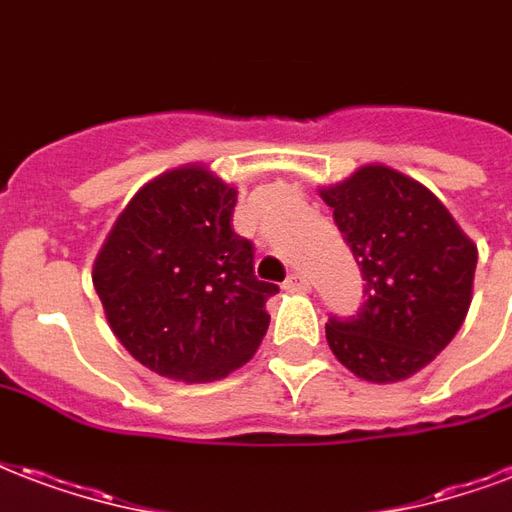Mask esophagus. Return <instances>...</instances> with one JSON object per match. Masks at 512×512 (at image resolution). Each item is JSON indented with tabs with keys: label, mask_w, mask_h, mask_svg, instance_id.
Returning <instances> with one entry per match:
<instances>
[{
	"label": "esophagus",
	"mask_w": 512,
	"mask_h": 512,
	"mask_svg": "<svg viewBox=\"0 0 512 512\" xmlns=\"http://www.w3.org/2000/svg\"><path fill=\"white\" fill-rule=\"evenodd\" d=\"M285 290H293V293H306V290H309V279H306L304 274L293 271V274L287 276Z\"/></svg>",
	"instance_id": "34e87169"
}]
</instances>
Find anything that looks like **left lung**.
Instances as JSON below:
<instances>
[{
  "mask_svg": "<svg viewBox=\"0 0 512 512\" xmlns=\"http://www.w3.org/2000/svg\"><path fill=\"white\" fill-rule=\"evenodd\" d=\"M320 195L366 282L358 312L328 317V347L361 380H407L464 323L478 246L437 195L385 165L355 170Z\"/></svg>",
  "mask_w": 512,
  "mask_h": 512,
  "instance_id": "obj_1",
  "label": "left lung"
}]
</instances>
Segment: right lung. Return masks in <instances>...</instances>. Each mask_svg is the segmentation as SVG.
Masks as SVG:
<instances>
[{
    "mask_svg": "<svg viewBox=\"0 0 512 512\" xmlns=\"http://www.w3.org/2000/svg\"><path fill=\"white\" fill-rule=\"evenodd\" d=\"M233 208L236 189L203 165L168 170L127 203L94 260L111 331L160 377H227L266 336L279 287L255 276Z\"/></svg>",
    "mask_w": 512,
    "mask_h": 512,
    "instance_id": "1",
    "label": "right lung"
}]
</instances>
